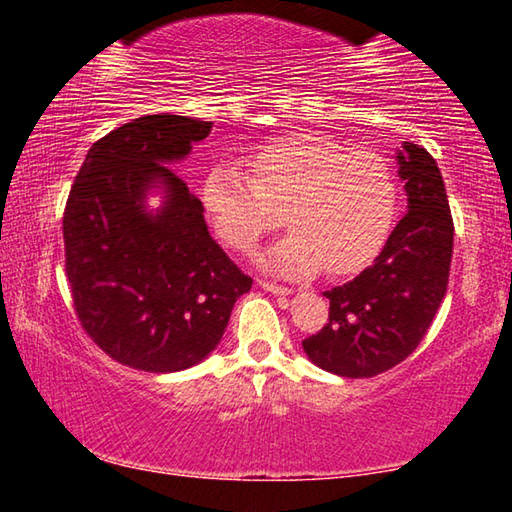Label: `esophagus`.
I'll list each match as a JSON object with an SVG mask.
<instances>
[{"instance_id": "1", "label": "esophagus", "mask_w": 512, "mask_h": 512, "mask_svg": "<svg viewBox=\"0 0 512 512\" xmlns=\"http://www.w3.org/2000/svg\"><path fill=\"white\" fill-rule=\"evenodd\" d=\"M259 287L264 291L273 293V296H291V289L282 287V284H273V282H266V280H259Z\"/></svg>"}]
</instances>
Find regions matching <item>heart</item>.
Segmentation results:
<instances>
[{
  "mask_svg": "<svg viewBox=\"0 0 512 512\" xmlns=\"http://www.w3.org/2000/svg\"><path fill=\"white\" fill-rule=\"evenodd\" d=\"M201 201L216 235L241 253L277 228L282 207L291 232L259 257L262 266L289 277L323 266L343 275L384 246L397 214V180L375 151L300 133L257 146L239 164H214Z\"/></svg>",
  "mask_w": 512,
  "mask_h": 512,
  "instance_id": "1",
  "label": "heart"
}]
</instances>
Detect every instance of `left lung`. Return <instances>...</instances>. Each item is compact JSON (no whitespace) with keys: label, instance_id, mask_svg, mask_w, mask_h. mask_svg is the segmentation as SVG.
<instances>
[{"label":"left lung","instance_id":"left-lung-1","mask_svg":"<svg viewBox=\"0 0 512 512\" xmlns=\"http://www.w3.org/2000/svg\"><path fill=\"white\" fill-rule=\"evenodd\" d=\"M406 214L354 280L325 291L329 323L302 341L311 363L339 377H375L418 348L445 298L454 223L436 160L402 142L395 153Z\"/></svg>","mask_w":512,"mask_h":512}]
</instances>
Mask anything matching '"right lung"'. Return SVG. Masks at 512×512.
<instances>
[{
    "label": "right lung",
    "mask_w": 512,
    "mask_h": 512,
    "mask_svg": "<svg viewBox=\"0 0 512 512\" xmlns=\"http://www.w3.org/2000/svg\"><path fill=\"white\" fill-rule=\"evenodd\" d=\"M210 131L212 121L180 115L128 121L92 144L69 192L63 237L76 314L124 366L178 372L201 363L253 287L169 169Z\"/></svg>",
    "instance_id": "add662e5"
}]
</instances>
